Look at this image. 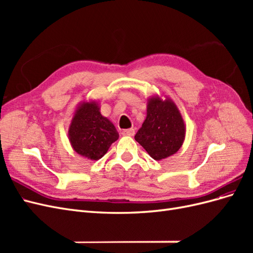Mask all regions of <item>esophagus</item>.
<instances>
[{
	"instance_id": "1",
	"label": "esophagus",
	"mask_w": 253,
	"mask_h": 253,
	"mask_svg": "<svg viewBox=\"0 0 253 253\" xmlns=\"http://www.w3.org/2000/svg\"><path fill=\"white\" fill-rule=\"evenodd\" d=\"M121 134L124 136H134L135 131L134 128H126V129H124V131L121 132Z\"/></svg>"
}]
</instances>
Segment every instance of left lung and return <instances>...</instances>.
Segmentation results:
<instances>
[{
	"label": "left lung",
	"instance_id": "obj_1",
	"mask_svg": "<svg viewBox=\"0 0 253 253\" xmlns=\"http://www.w3.org/2000/svg\"><path fill=\"white\" fill-rule=\"evenodd\" d=\"M147 104V117L135 140L159 162L180 149L185 141L186 125L177 105L169 97L153 95Z\"/></svg>",
	"mask_w": 253,
	"mask_h": 253
}]
</instances>
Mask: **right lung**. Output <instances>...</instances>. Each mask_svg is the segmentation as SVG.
<instances>
[{"instance_id": "1", "label": "right lung", "mask_w": 253, "mask_h": 253, "mask_svg": "<svg viewBox=\"0 0 253 253\" xmlns=\"http://www.w3.org/2000/svg\"><path fill=\"white\" fill-rule=\"evenodd\" d=\"M118 138L116 127L102 116L97 101L84 100L78 104L68 127V139L76 153L96 162Z\"/></svg>"}]
</instances>
